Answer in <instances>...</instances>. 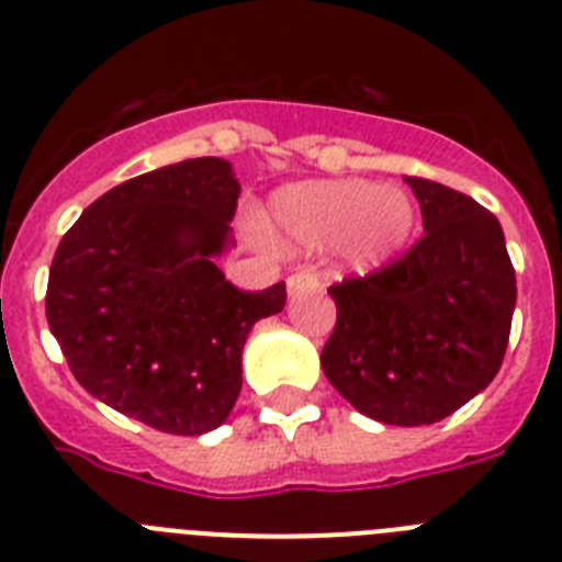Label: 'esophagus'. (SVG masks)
I'll use <instances>...</instances> for the list:
<instances>
[{
  "label": "esophagus",
  "mask_w": 562,
  "mask_h": 562,
  "mask_svg": "<svg viewBox=\"0 0 562 562\" xmlns=\"http://www.w3.org/2000/svg\"><path fill=\"white\" fill-rule=\"evenodd\" d=\"M285 288H288V296L314 294L316 288H319V280H316V274H308V271H300V274L288 277Z\"/></svg>",
  "instance_id": "1"
}]
</instances>
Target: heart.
<instances>
[{
	"label": "heart",
	"instance_id": "heart-1",
	"mask_svg": "<svg viewBox=\"0 0 562 562\" xmlns=\"http://www.w3.org/2000/svg\"><path fill=\"white\" fill-rule=\"evenodd\" d=\"M268 232L302 251L334 246L348 271L375 274L407 248L416 232V203L404 189L370 180H302L271 198Z\"/></svg>",
	"mask_w": 562,
	"mask_h": 562
}]
</instances>
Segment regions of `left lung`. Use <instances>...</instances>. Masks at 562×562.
<instances>
[{
  "label": "left lung",
  "instance_id": "1",
  "mask_svg": "<svg viewBox=\"0 0 562 562\" xmlns=\"http://www.w3.org/2000/svg\"><path fill=\"white\" fill-rule=\"evenodd\" d=\"M404 180L422 203L424 237L393 266L328 288L336 328L322 370L362 416L422 427L490 387L517 285L495 214L432 180Z\"/></svg>",
  "mask_w": 562,
  "mask_h": 562
}]
</instances>
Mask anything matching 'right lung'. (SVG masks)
I'll return each instance as SVG.
<instances>
[{
  "label": "right lung",
  "instance_id": "right-lung-1",
  "mask_svg": "<svg viewBox=\"0 0 562 562\" xmlns=\"http://www.w3.org/2000/svg\"><path fill=\"white\" fill-rule=\"evenodd\" d=\"M237 198L228 160L160 166L90 203L53 257L47 322L78 384L169 436L226 422L254 322L285 308L282 282L243 294L217 268Z\"/></svg>",
  "mask_w": 562,
  "mask_h": 562
}]
</instances>
